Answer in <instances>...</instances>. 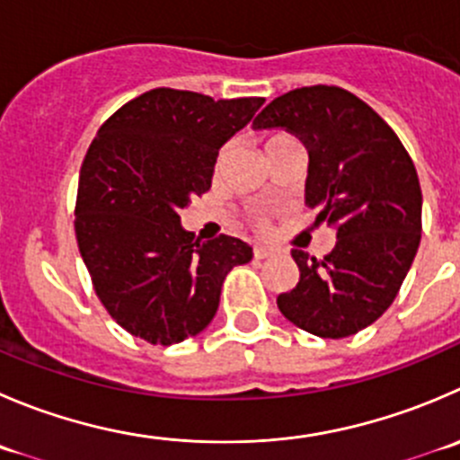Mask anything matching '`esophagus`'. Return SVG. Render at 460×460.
Returning a JSON list of instances; mask_svg holds the SVG:
<instances>
[{
  "mask_svg": "<svg viewBox=\"0 0 460 460\" xmlns=\"http://www.w3.org/2000/svg\"><path fill=\"white\" fill-rule=\"evenodd\" d=\"M271 253H274V249L262 247V244H256V247H253V258H258V261H261V258H270Z\"/></svg>",
  "mask_w": 460,
  "mask_h": 460,
  "instance_id": "esophagus-1",
  "label": "esophagus"
}]
</instances>
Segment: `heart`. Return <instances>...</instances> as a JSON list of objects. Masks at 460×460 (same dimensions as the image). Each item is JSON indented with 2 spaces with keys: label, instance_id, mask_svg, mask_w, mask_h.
Returning <instances> with one entry per match:
<instances>
[{
  "label": "heart",
  "instance_id": "heart-1",
  "mask_svg": "<svg viewBox=\"0 0 460 460\" xmlns=\"http://www.w3.org/2000/svg\"><path fill=\"white\" fill-rule=\"evenodd\" d=\"M285 141H292V137H289L288 132H267V135L261 139V144H262V150H265V155H270L271 150L279 148V146L285 144ZM258 225L265 226V220H261Z\"/></svg>",
  "mask_w": 460,
  "mask_h": 460
}]
</instances>
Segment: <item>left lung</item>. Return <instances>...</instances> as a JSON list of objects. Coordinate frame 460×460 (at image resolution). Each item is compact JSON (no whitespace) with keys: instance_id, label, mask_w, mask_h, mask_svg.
I'll use <instances>...</instances> for the list:
<instances>
[{"instance_id":"1","label":"left lung","mask_w":460,"mask_h":460,"mask_svg":"<svg viewBox=\"0 0 460 460\" xmlns=\"http://www.w3.org/2000/svg\"><path fill=\"white\" fill-rule=\"evenodd\" d=\"M256 130L285 128L305 146V204L337 229L316 261L292 249L298 283L279 294L285 319L323 339H341L380 319L416 258L422 193L416 166L389 123L362 98L312 84L274 98Z\"/></svg>"}]
</instances>
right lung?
Listing matches in <instances>:
<instances>
[{
	"instance_id": "right-lung-1",
	"label": "right lung",
	"mask_w": 460,
	"mask_h": 460,
	"mask_svg": "<svg viewBox=\"0 0 460 460\" xmlns=\"http://www.w3.org/2000/svg\"><path fill=\"white\" fill-rule=\"evenodd\" d=\"M262 102L150 89L114 111L89 146L75 240L96 296L135 337L171 346L202 332L226 274L252 261V247L231 235L195 240L180 211L211 189L217 150Z\"/></svg>"
}]
</instances>
